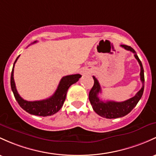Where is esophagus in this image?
<instances>
[{
  "instance_id": "obj_1",
  "label": "esophagus",
  "mask_w": 156,
  "mask_h": 156,
  "mask_svg": "<svg viewBox=\"0 0 156 156\" xmlns=\"http://www.w3.org/2000/svg\"><path fill=\"white\" fill-rule=\"evenodd\" d=\"M82 73H83V74H84V73H85V72H84V71H83V72H82Z\"/></svg>"
}]
</instances>
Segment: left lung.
Listing matches in <instances>:
<instances>
[{
	"instance_id": "left-lung-1",
	"label": "left lung",
	"mask_w": 156,
	"mask_h": 156,
	"mask_svg": "<svg viewBox=\"0 0 156 156\" xmlns=\"http://www.w3.org/2000/svg\"><path fill=\"white\" fill-rule=\"evenodd\" d=\"M121 47L124 48L126 50H129L134 53L135 58L137 59L138 62L139 63L141 66V81L142 82V87L136 94L134 97L124 101L122 102H116L113 101H107L104 102L100 100L98 96V94L101 92V88L100 83L95 76H93L94 85L89 93V99L91 103V105L93 108V110L98 115H99L101 117L106 118V119H117L121 118L123 116H125L126 115L131 112L133 109L137 105L138 102L141 99L144 92V68L142 66L141 61L138 58L136 51L131 47L127 45H121Z\"/></svg>"
}]
</instances>
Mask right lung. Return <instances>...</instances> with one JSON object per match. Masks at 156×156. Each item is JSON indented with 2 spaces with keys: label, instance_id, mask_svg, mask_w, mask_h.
<instances>
[{
  "label": "right lung",
  "instance_id": "add662e5",
  "mask_svg": "<svg viewBox=\"0 0 156 156\" xmlns=\"http://www.w3.org/2000/svg\"><path fill=\"white\" fill-rule=\"evenodd\" d=\"M19 56L15 60L14 65H13L10 82H11L12 90L14 96L17 101H18V104L20 105V107L23 109H24L26 112L31 115L44 116H44L52 115L58 112L64 103L68 89L69 88V87L72 84L76 83L79 80V78H81V75L80 74H75L63 77L61 78V81H60L58 86L57 90L52 96L49 97V98L41 101H26L22 98L18 94L16 90V87H15L14 77H13V75H14L13 73H14L15 64L16 63Z\"/></svg>",
  "mask_w": 156,
  "mask_h": 156
}]
</instances>
